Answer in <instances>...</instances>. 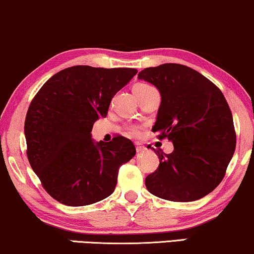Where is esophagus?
I'll return each instance as SVG.
<instances>
[{
  "instance_id": "34e87169",
  "label": "esophagus",
  "mask_w": 254,
  "mask_h": 254,
  "mask_svg": "<svg viewBox=\"0 0 254 254\" xmlns=\"http://www.w3.org/2000/svg\"><path fill=\"white\" fill-rule=\"evenodd\" d=\"M145 147H144V146H141L140 144H138V142H137V144H135V151H137V153H142V152H145Z\"/></svg>"
}]
</instances>
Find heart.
I'll use <instances>...</instances> for the list:
<instances>
[{"label": "heart", "instance_id": "1", "mask_svg": "<svg viewBox=\"0 0 254 254\" xmlns=\"http://www.w3.org/2000/svg\"><path fill=\"white\" fill-rule=\"evenodd\" d=\"M151 88H153V86H151V85L145 84V83H138L134 85L133 92H134V94H138V93L148 91V90H151ZM132 133H137V130H134L133 128V130H132Z\"/></svg>", "mask_w": 254, "mask_h": 254}]
</instances>
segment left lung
Wrapping results in <instances>:
<instances>
[{"label":"left lung","instance_id":"8db88e82","mask_svg":"<svg viewBox=\"0 0 254 254\" xmlns=\"http://www.w3.org/2000/svg\"><path fill=\"white\" fill-rule=\"evenodd\" d=\"M138 78L160 91L161 105L152 131L174 144L170 154L156 149L160 164L146 177V188L170 201L205 197L222 182L236 148L233 114L226 98L215 84L182 64L146 67Z\"/></svg>","mask_w":254,"mask_h":254}]
</instances>
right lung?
Instances as JSON below:
<instances>
[{
    "label": "right lung",
    "instance_id": "right-lung-1",
    "mask_svg": "<svg viewBox=\"0 0 254 254\" xmlns=\"http://www.w3.org/2000/svg\"><path fill=\"white\" fill-rule=\"evenodd\" d=\"M137 72L70 66L49 78L31 101L24 126L27 159L42 188L59 202L86 206L115 190L120 167L133 158L134 145L123 135L94 144L91 131Z\"/></svg>",
    "mask_w": 254,
    "mask_h": 254
}]
</instances>
